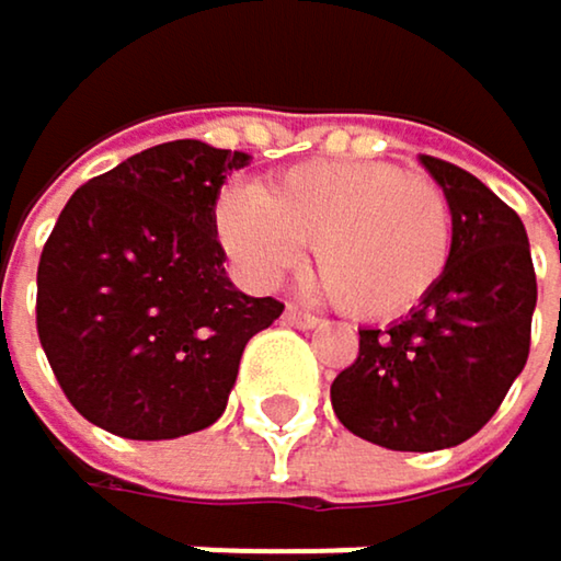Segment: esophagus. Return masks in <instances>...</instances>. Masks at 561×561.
Instances as JSON below:
<instances>
[{
	"label": "esophagus",
	"instance_id": "34e87169",
	"mask_svg": "<svg viewBox=\"0 0 561 561\" xmlns=\"http://www.w3.org/2000/svg\"><path fill=\"white\" fill-rule=\"evenodd\" d=\"M284 321L294 324V328H318V318H314V314H308V311H301V308H294V305L284 308Z\"/></svg>",
	"mask_w": 561,
	"mask_h": 561
}]
</instances>
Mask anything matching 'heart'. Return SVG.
<instances>
[{
  "mask_svg": "<svg viewBox=\"0 0 561 561\" xmlns=\"http://www.w3.org/2000/svg\"><path fill=\"white\" fill-rule=\"evenodd\" d=\"M216 240L253 287H274L311 243L321 284L352 318L413 311L454 256V209L426 175L389 162H301L256 192L230 188Z\"/></svg>",
  "mask_w": 561,
  "mask_h": 561,
  "instance_id": "b5f03b06",
  "label": "heart"
}]
</instances>
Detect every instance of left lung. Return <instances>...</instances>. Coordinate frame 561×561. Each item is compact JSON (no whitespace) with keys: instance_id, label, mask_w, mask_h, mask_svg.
Segmentation results:
<instances>
[{"instance_id":"obj_1","label":"left lung","mask_w":561,"mask_h":561,"mask_svg":"<svg viewBox=\"0 0 561 561\" xmlns=\"http://www.w3.org/2000/svg\"><path fill=\"white\" fill-rule=\"evenodd\" d=\"M454 209L444 280L389 328H358V358L331 382L345 430L386 450L470 440L522 376L538 284L525 222L470 172L420 154Z\"/></svg>"}]
</instances>
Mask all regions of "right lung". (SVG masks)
Here are the masks:
<instances>
[{
  "mask_svg": "<svg viewBox=\"0 0 561 561\" xmlns=\"http://www.w3.org/2000/svg\"><path fill=\"white\" fill-rule=\"evenodd\" d=\"M243 165L247 151L165 141L64 206L36 271V331L83 420L128 440H175L222 416L247 342L284 311L222 267L213 213Z\"/></svg>",
  "mask_w": 561,
  "mask_h": 561,
  "instance_id": "add662e5",
  "label": "right lung"
}]
</instances>
